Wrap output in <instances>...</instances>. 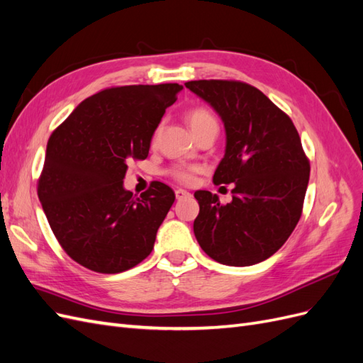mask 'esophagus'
<instances>
[{
	"label": "esophagus",
	"mask_w": 363,
	"mask_h": 363,
	"mask_svg": "<svg viewBox=\"0 0 363 363\" xmlns=\"http://www.w3.org/2000/svg\"><path fill=\"white\" fill-rule=\"evenodd\" d=\"M191 194L188 192V191H184V189H175V199L177 200H183V199H188Z\"/></svg>",
	"instance_id": "obj_1"
}]
</instances>
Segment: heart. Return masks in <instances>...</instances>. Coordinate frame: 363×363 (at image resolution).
<instances>
[{"label":"heart","mask_w":363,"mask_h":363,"mask_svg":"<svg viewBox=\"0 0 363 363\" xmlns=\"http://www.w3.org/2000/svg\"><path fill=\"white\" fill-rule=\"evenodd\" d=\"M186 119H188V124L192 128L194 135L200 133L201 130L211 127V125H218L216 119L212 115V112L207 111V108H204V107L191 108V111L186 113ZM159 131H160V128H157L155 131V136H152V138L156 139L157 135H159ZM196 171H199V168L191 167V164H175V167H172L168 172H169L171 177H174L177 182L189 184V183H192L194 175H195Z\"/></svg>","instance_id":"obj_1"}]
</instances>
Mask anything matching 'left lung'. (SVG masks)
Returning a JSON list of instances; mask_svg holds the SVG:
<instances>
[{"label": "left lung", "mask_w": 363, "mask_h": 363, "mask_svg": "<svg viewBox=\"0 0 363 363\" xmlns=\"http://www.w3.org/2000/svg\"><path fill=\"white\" fill-rule=\"evenodd\" d=\"M211 104L225 127V155L213 175L233 200L196 191L194 233L208 257L250 267L286 242L303 212L311 163L291 118L257 87L238 80L184 83Z\"/></svg>", "instance_id": "1"}]
</instances>
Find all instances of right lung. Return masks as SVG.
I'll return each mask as SVG.
<instances>
[{
	"mask_svg": "<svg viewBox=\"0 0 363 363\" xmlns=\"http://www.w3.org/2000/svg\"><path fill=\"white\" fill-rule=\"evenodd\" d=\"M182 89L177 83L107 87L50 136L38 195L54 236L82 267L116 274L152 251L175 194L152 182L138 196L123 182L131 159H147L155 130Z\"/></svg>",
	"mask_w": 363,
	"mask_h": 363,
	"instance_id": "add662e5",
	"label": "right lung"
}]
</instances>
